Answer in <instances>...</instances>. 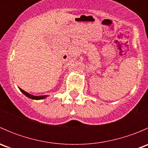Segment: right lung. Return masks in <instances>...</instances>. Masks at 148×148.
Wrapping results in <instances>:
<instances>
[{
    "label": "right lung",
    "instance_id": "1",
    "mask_svg": "<svg viewBox=\"0 0 148 148\" xmlns=\"http://www.w3.org/2000/svg\"><path fill=\"white\" fill-rule=\"evenodd\" d=\"M19 89H20L21 92L23 94H24L26 97H28V98H31V99H44V98H46V97H47L46 95H44V96H34V95H30V94H28V92H25L24 90L21 89V88H19Z\"/></svg>",
    "mask_w": 148,
    "mask_h": 148
}]
</instances>
